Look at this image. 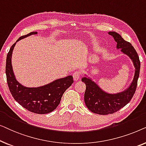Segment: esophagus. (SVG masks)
Returning <instances> with one entry per match:
<instances>
[{"mask_svg": "<svg viewBox=\"0 0 146 146\" xmlns=\"http://www.w3.org/2000/svg\"><path fill=\"white\" fill-rule=\"evenodd\" d=\"M80 76H81L80 72L76 71V72H74V74H73L74 80V81L79 80L80 78Z\"/></svg>", "mask_w": 146, "mask_h": 146, "instance_id": "obj_1", "label": "esophagus"}]
</instances>
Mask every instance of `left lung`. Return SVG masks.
<instances>
[{
    "mask_svg": "<svg viewBox=\"0 0 146 146\" xmlns=\"http://www.w3.org/2000/svg\"><path fill=\"white\" fill-rule=\"evenodd\" d=\"M108 34L112 36L117 42V48H121L122 52L129 56L132 60L135 70L130 86L125 91L117 94H109L104 92L94 82L86 77L82 79V82L86 86L84 94L86 106L92 112L100 115L116 112L130 102L136 90L140 70V61L133 46L115 32H110Z\"/></svg>",
    "mask_w": 146,
    "mask_h": 146,
    "instance_id": "obj_1",
    "label": "left lung"
}]
</instances>
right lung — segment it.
Returning a JSON list of instances; mask_svg holds the SVG:
<instances>
[{
  "label": "right lung",
  "instance_id": "1",
  "mask_svg": "<svg viewBox=\"0 0 146 146\" xmlns=\"http://www.w3.org/2000/svg\"><path fill=\"white\" fill-rule=\"evenodd\" d=\"M36 34L37 32H32L22 36L17 42ZM16 42L10 48L6 62L7 80L12 96L20 105L31 112L38 114L51 112L59 105L64 92L72 84L73 77L69 76L39 88H26L20 84L15 78L11 64L12 53Z\"/></svg>",
  "mask_w": 146,
  "mask_h": 146
}]
</instances>
